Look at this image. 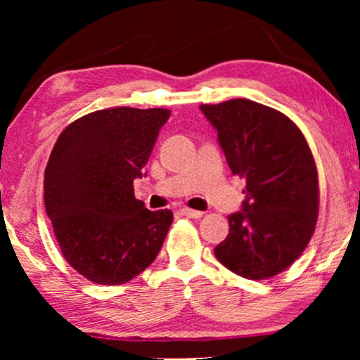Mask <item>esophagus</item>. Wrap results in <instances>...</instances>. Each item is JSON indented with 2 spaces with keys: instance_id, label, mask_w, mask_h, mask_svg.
<instances>
[{
  "instance_id": "obj_1",
  "label": "esophagus",
  "mask_w": 360,
  "mask_h": 360,
  "mask_svg": "<svg viewBox=\"0 0 360 360\" xmlns=\"http://www.w3.org/2000/svg\"><path fill=\"white\" fill-rule=\"evenodd\" d=\"M180 214L186 216V218H193V219H198L203 216V213L201 211H196V210H190V208H181L180 210Z\"/></svg>"
}]
</instances>
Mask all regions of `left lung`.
Wrapping results in <instances>:
<instances>
[{"label": "left lung", "instance_id": "obj_1", "mask_svg": "<svg viewBox=\"0 0 360 360\" xmlns=\"http://www.w3.org/2000/svg\"><path fill=\"white\" fill-rule=\"evenodd\" d=\"M200 110L218 131L233 175L245 180L243 208L228 216L216 259L244 278L274 277L302 255L316 226L318 172L308 142L282 112L244 98Z\"/></svg>", "mask_w": 360, "mask_h": 360}]
</instances>
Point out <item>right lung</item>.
Masks as SVG:
<instances>
[{
  "label": "right lung",
  "instance_id": "obj_1",
  "mask_svg": "<svg viewBox=\"0 0 360 360\" xmlns=\"http://www.w3.org/2000/svg\"><path fill=\"white\" fill-rule=\"evenodd\" d=\"M170 117L164 108H111L68 124L44 174V203L63 257L100 285L129 282L154 262L174 221L134 198Z\"/></svg>",
  "mask_w": 360,
  "mask_h": 360
}]
</instances>
